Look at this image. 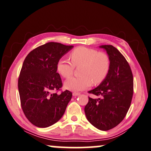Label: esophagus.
Segmentation results:
<instances>
[{"label":"esophagus","instance_id":"1","mask_svg":"<svg viewBox=\"0 0 151 151\" xmlns=\"http://www.w3.org/2000/svg\"><path fill=\"white\" fill-rule=\"evenodd\" d=\"M72 95H73L74 96H77L80 95V93H79V92H74L73 93H72Z\"/></svg>","mask_w":151,"mask_h":151}]
</instances>
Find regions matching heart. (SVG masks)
I'll use <instances>...</instances> for the list:
<instances>
[{"mask_svg": "<svg viewBox=\"0 0 151 151\" xmlns=\"http://www.w3.org/2000/svg\"><path fill=\"white\" fill-rule=\"evenodd\" d=\"M71 62L66 59L59 60L57 70L64 78L71 77L74 66L82 65L81 77H71L65 81L64 87L71 91H82L92 86L99 85L107 77L110 70V60L106 54L86 47L75 48L70 55Z\"/></svg>", "mask_w": 151, "mask_h": 151, "instance_id": "heart-1", "label": "heart"}]
</instances>
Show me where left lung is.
Returning <instances> with one entry per match:
<instances>
[{
    "label": "left lung",
    "instance_id": "obj_1",
    "mask_svg": "<svg viewBox=\"0 0 151 151\" xmlns=\"http://www.w3.org/2000/svg\"><path fill=\"white\" fill-rule=\"evenodd\" d=\"M110 60L107 77L89 93L101 96L89 97L84 111L88 122L101 130H108L122 122L127 114L133 94V77L129 64L119 50L111 45L99 46Z\"/></svg>",
    "mask_w": 151,
    "mask_h": 151
}]
</instances>
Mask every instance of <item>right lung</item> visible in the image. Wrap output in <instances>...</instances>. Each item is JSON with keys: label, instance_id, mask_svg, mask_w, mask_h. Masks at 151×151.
Returning <instances> with one entry per match:
<instances>
[{"label": "right lung", "instance_id": "1", "mask_svg": "<svg viewBox=\"0 0 151 151\" xmlns=\"http://www.w3.org/2000/svg\"><path fill=\"white\" fill-rule=\"evenodd\" d=\"M73 47L50 42L32 50L24 60L18 81L21 107L27 119L37 127L57 123L71 100L69 90L52 92L63 86L57 63Z\"/></svg>", "mask_w": 151, "mask_h": 151}]
</instances>
